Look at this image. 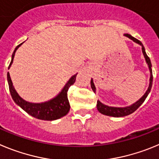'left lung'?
Returning <instances> with one entry per match:
<instances>
[{
	"label": "left lung",
	"mask_w": 159,
	"mask_h": 159,
	"mask_svg": "<svg viewBox=\"0 0 159 159\" xmlns=\"http://www.w3.org/2000/svg\"><path fill=\"white\" fill-rule=\"evenodd\" d=\"M126 37H128L130 39H131L132 41H134L136 43L139 44L141 47H142V51L143 54V56L145 58L146 62H147V66L149 67V70H150V83H149V87L147 89V90L146 91V93H144V95L141 98H140L139 101H137L136 102L132 104L130 106H127V107H111V106H108V105H106V104H104L103 103H101L100 101H97V110L101 112V114L105 116H113V117H123V116H128L130 114L133 113L144 102V101L146 100L147 97L148 96L149 93L151 92V87H152V82H153V75H152V69H151V60H150L149 57L147 56V53L145 51V48H144L143 45L139 40H138L137 39L134 38L133 36H131V35L129 34H124ZM91 88L93 90V92H96V87L94 85L93 83V78L91 79Z\"/></svg>",
	"instance_id": "8db88e82"
}]
</instances>
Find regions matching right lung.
Masks as SVG:
<instances>
[{
  "mask_svg": "<svg viewBox=\"0 0 159 159\" xmlns=\"http://www.w3.org/2000/svg\"><path fill=\"white\" fill-rule=\"evenodd\" d=\"M23 44L20 43L15 48L13 51V54L12 55V60L9 64L8 69L12 66L13 58L15 56V53L16 50ZM77 74H74V76L71 77L67 81L66 84L64 85L61 92L58 94L55 97L51 99L50 101H45L42 103H31L26 101L24 100L22 97H20V95L17 93L12 85V81L10 78L9 73L7 74V79H8V86H9V91L11 96L14 102L20 107L23 110L26 111L27 113L31 115V116L39 120H55L60 119L61 117H63L66 115L70 111V103L68 97H67V91L72 85L76 80Z\"/></svg>",
  "mask_w": 159,
  "mask_h": 159,
  "instance_id": "right-lung-1",
  "label": "right lung"
}]
</instances>
